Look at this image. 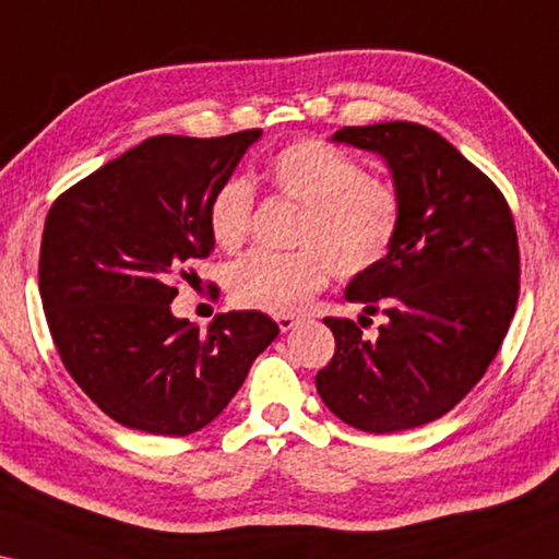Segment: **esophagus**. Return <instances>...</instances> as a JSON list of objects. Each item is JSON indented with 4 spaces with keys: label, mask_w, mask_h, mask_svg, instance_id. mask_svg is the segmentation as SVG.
Returning <instances> with one entry per match:
<instances>
[{
    "label": "esophagus",
    "mask_w": 559,
    "mask_h": 559,
    "mask_svg": "<svg viewBox=\"0 0 559 559\" xmlns=\"http://www.w3.org/2000/svg\"><path fill=\"white\" fill-rule=\"evenodd\" d=\"M276 323H278V328H281V333H288L290 328L298 325V318H294V316H278Z\"/></svg>",
    "instance_id": "obj_1"
}]
</instances>
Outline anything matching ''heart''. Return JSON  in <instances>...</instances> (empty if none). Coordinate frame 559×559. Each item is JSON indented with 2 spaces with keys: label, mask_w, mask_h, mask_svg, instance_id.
<instances>
[{
  "label": "heart",
  "mask_w": 559,
  "mask_h": 559,
  "mask_svg": "<svg viewBox=\"0 0 559 559\" xmlns=\"http://www.w3.org/2000/svg\"><path fill=\"white\" fill-rule=\"evenodd\" d=\"M263 179L281 199L298 203L294 253H251L226 276L231 304L246 311L296 316L313 304L331 271L356 278L391 251L403 224V199L393 183L368 176L356 156L321 139H298L271 154ZM253 189L226 181L211 199L214 241L236 251L251 231Z\"/></svg>",
  "instance_id": "heart-1"
}]
</instances>
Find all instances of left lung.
<instances>
[{
    "label": "left lung",
    "instance_id": "1",
    "mask_svg": "<svg viewBox=\"0 0 559 559\" xmlns=\"http://www.w3.org/2000/svg\"><path fill=\"white\" fill-rule=\"evenodd\" d=\"M333 141L385 158L403 224L385 259L345 288L388 323L368 341L348 318H325L335 353L318 370V395L358 430L418 428L473 391L508 335L520 296L515 221L498 186L423 123L343 127Z\"/></svg>",
    "mask_w": 559,
    "mask_h": 559
}]
</instances>
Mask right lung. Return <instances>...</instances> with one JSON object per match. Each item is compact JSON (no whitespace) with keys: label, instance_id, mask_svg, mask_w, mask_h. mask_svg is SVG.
Wrapping results in <instances>:
<instances>
[{"label":"right lung","instance_id":"1","mask_svg":"<svg viewBox=\"0 0 559 559\" xmlns=\"http://www.w3.org/2000/svg\"><path fill=\"white\" fill-rule=\"evenodd\" d=\"M261 129L152 136L51 203L39 294L59 358L131 430L191 436L224 411L278 325L218 313L206 333L176 318L174 281L214 251L209 209Z\"/></svg>","mask_w":559,"mask_h":559}]
</instances>
